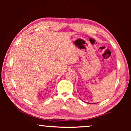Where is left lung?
Returning a JSON list of instances; mask_svg holds the SVG:
<instances>
[{"mask_svg":"<svg viewBox=\"0 0 131 131\" xmlns=\"http://www.w3.org/2000/svg\"><path fill=\"white\" fill-rule=\"evenodd\" d=\"M85 103H87V102H85ZM87 103H88V102H87ZM90 104H91V103H90ZM93 104H95V103H93Z\"/></svg>","mask_w":131,"mask_h":131,"instance_id":"1","label":"left lung"}]
</instances>
